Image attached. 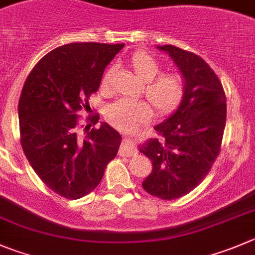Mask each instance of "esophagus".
<instances>
[{"label": "esophagus", "mask_w": 255, "mask_h": 255, "mask_svg": "<svg viewBox=\"0 0 255 255\" xmlns=\"http://www.w3.org/2000/svg\"><path fill=\"white\" fill-rule=\"evenodd\" d=\"M134 143H135L134 138H132V137H125V139H123V146L121 147L120 149V156H126V157L134 156L135 154Z\"/></svg>", "instance_id": "34e87169"}]
</instances>
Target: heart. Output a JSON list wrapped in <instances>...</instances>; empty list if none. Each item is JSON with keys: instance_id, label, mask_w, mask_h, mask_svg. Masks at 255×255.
Masks as SVG:
<instances>
[{"instance_id": "1", "label": "heart", "mask_w": 255, "mask_h": 255, "mask_svg": "<svg viewBox=\"0 0 255 255\" xmlns=\"http://www.w3.org/2000/svg\"><path fill=\"white\" fill-rule=\"evenodd\" d=\"M137 77L146 82L144 94L160 116L175 112L185 95V78L178 71L161 73L160 61L149 52L138 50L128 60ZM113 68L104 70L101 79V89L107 90ZM152 106L147 101L120 99L107 108L106 118L113 127L121 130H134L148 122L153 116Z\"/></svg>"}]
</instances>
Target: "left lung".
I'll list each match as a JSON object with an SVG mask.
<instances>
[{"label": "left lung", "instance_id": "left-lung-1", "mask_svg": "<svg viewBox=\"0 0 255 255\" xmlns=\"http://www.w3.org/2000/svg\"><path fill=\"white\" fill-rule=\"evenodd\" d=\"M157 49L172 58L186 88L177 111L154 127L160 137L139 148L153 166L142 186L152 196L175 200L203 181L220 153L227 97L218 75L203 58L172 45Z\"/></svg>", "mask_w": 255, "mask_h": 255}]
</instances>
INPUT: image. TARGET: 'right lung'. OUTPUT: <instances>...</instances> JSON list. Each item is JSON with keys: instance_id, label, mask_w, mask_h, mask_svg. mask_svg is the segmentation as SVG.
<instances>
[{"instance_id": "right-lung-1", "label": "right lung", "mask_w": 255, "mask_h": 255, "mask_svg": "<svg viewBox=\"0 0 255 255\" xmlns=\"http://www.w3.org/2000/svg\"><path fill=\"white\" fill-rule=\"evenodd\" d=\"M123 44L73 42L40 59L28 74L18 101L23 153L41 181L60 196L77 200L90 194L116 157L121 134L89 116L83 135L78 112L89 111L90 95Z\"/></svg>"}]
</instances>
